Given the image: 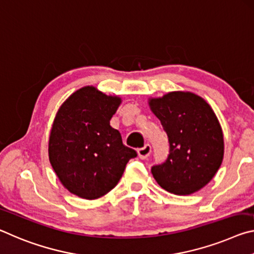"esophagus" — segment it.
Instances as JSON below:
<instances>
[{
    "label": "esophagus",
    "instance_id": "obj_1",
    "mask_svg": "<svg viewBox=\"0 0 254 254\" xmlns=\"http://www.w3.org/2000/svg\"><path fill=\"white\" fill-rule=\"evenodd\" d=\"M151 152H152V147H151V145H149V144H146L144 147L138 148V151H137V153H138L139 159H142V160L147 159L149 154H151Z\"/></svg>",
    "mask_w": 254,
    "mask_h": 254
}]
</instances>
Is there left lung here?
Segmentation results:
<instances>
[{"mask_svg": "<svg viewBox=\"0 0 254 254\" xmlns=\"http://www.w3.org/2000/svg\"><path fill=\"white\" fill-rule=\"evenodd\" d=\"M148 105L163 126L170 143L164 163L152 166L162 188L187 196L214 178L224 156V137L215 112L205 100L176 91L151 99Z\"/></svg>", "mask_w": 254, "mask_h": 254, "instance_id": "1", "label": "left lung"}]
</instances>
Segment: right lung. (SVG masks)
I'll use <instances>...</instances> for the list:
<instances>
[{
  "label": "right lung",
  "mask_w": 254,
  "mask_h": 254,
  "mask_svg": "<svg viewBox=\"0 0 254 254\" xmlns=\"http://www.w3.org/2000/svg\"><path fill=\"white\" fill-rule=\"evenodd\" d=\"M122 103L84 86L58 109L49 136V161L58 179L70 193L97 199L115 188L128 161L137 156L125 146L110 119Z\"/></svg>",
  "instance_id": "obj_1"
}]
</instances>
